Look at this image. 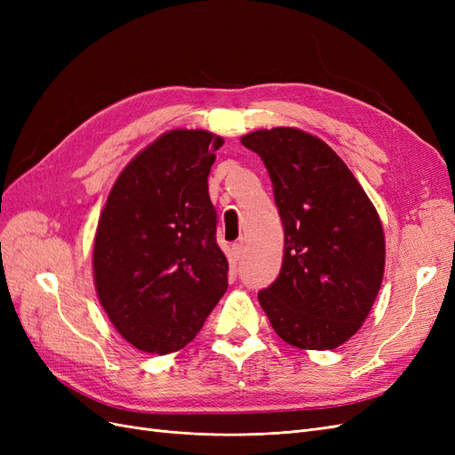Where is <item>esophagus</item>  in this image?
<instances>
[{
  "label": "esophagus",
  "mask_w": 455,
  "mask_h": 455,
  "mask_svg": "<svg viewBox=\"0 0 455 455\" xmlns=\"http://www.w3.org/2000/svg\"><path fill=\"white\" fill-rule=\"evenodd\" d=\"M231 254H233V258H235V261L241 259L243 254H244V244H243V243H235V244H233V246H231Z\"/></svg>",
  "instance_id": "obj_1"
}]
</instances>
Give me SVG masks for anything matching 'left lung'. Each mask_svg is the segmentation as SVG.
<instances>
[{"instance_id":"obj_1","label":"left lung","mask_w":455,"mask_h":455,"mask_svg":"<svg viewBox=\"0 0 455 455\" xmlns=\"http://www.w3.org/2000/svg\"><path fill=\"white\" fill-rule=\"evenodd\" d=\"M241 144L264 161L284 228L281 273L258 294L259 306L288 346L336 349L363 326L383 281L376 206L319 136L275 127Z\"/></svg>"}]
</instances>
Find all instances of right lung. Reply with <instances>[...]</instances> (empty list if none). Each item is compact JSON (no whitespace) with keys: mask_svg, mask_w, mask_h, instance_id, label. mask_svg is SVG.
Segmentation results:
<instances>
[{"mask_svg":"<svg viewBox=\"0 0 455 455\" xmlns=\"http://www.w3.org/2000/svg\"><path fill=\"white\" fill-rule=\"evenodd\" d=\"M222 136L174 129L136 154L109 189L92 249L94 288L132 347L180 351L228 291L209 172Z\"/></svg>","mask_w":455,"mask_h":455,"instance_id":"1","label":"right lung"}]
</instances>
